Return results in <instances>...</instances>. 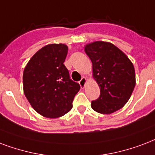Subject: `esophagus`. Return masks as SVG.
Segmentation results:
<instances>
[{
	"instance_id": "1",
	"label": "esophagus",
	"mask_w": 155,
	"mask_h": 155,
	"mask_svg": "<svg viewBox=\"0 0 155 155\" xmlns=\"http://www.w3.org/2000/svg\"><path fill=\"white\" fill-rule=\"evenodd\" d=\"M86 82H87V78L86 77H83L81 79V80L80 81V85L81 88H84L86 85Z\"/></svg>"
}]
</instances>
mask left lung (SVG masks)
Segmentation results:
<instances>
[{"label":"left lung","instance_id":"8db88e82","mask_svg":"<svg viewBox=\"0 0 155 155\" xmlns=\"http://www.w3.org/2000/svg\"><path fill=\"white\" fill-rule=\"evenodd\" d=\"M93 65V78L100 88V97L91 102L93 110L110 114L123 108L136 85L135 69L126 54L106 41H94L84 46Z\"/></svg>","mask_w":155,"mask_h":155}]
</instances>
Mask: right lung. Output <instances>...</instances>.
<instances>
[{
    "mask_svg": "<svg viewBox=\"0 0 155 155\" xmlns=\"http://www.w3.org/2000/svg\"><path fill=\"white\" fill-rule=\"evenodd\" d=\"M67 51L64 44L47 45L31 58L23 71V93L33 109L46 118L68 113L80 88L63 64Z\"/></svg>",
    "mask_w": 155,
    "mask_h": 155,
    "instance_id": "right-lung-1",
    "label": "right lung"
}]
</instances>
